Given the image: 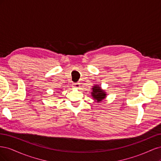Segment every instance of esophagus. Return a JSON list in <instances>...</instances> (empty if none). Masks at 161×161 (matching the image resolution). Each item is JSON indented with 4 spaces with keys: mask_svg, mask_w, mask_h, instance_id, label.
Returning a JSON list of instances; mask_svg holds the SVG:
<instances>
[{
    "mask_svg": "<svg viewBox=\"0 0 161 161\" xmlns=\"http://www.w3.org/2000/svg\"><path fill=\"white\" fill-rule=\"evenodd\" d=\"M72 86L74 87V88L79 89V87H80V83H79V82H76V83H73Z\"/></svg>",
    "mask_w": 161,
    "mask_h": 161,
    "instance_id": "34e87169",
    "label": "esophagus"
}]
</instances>
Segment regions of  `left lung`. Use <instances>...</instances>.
Wrapping results in <instances>:
<instances>
[{"instance_id":"8db88e82","label":"left lung","mask_w":161,"mask_h":161,"mask_svg":"<svg viewBox=\"0 0 161 161\" xmlns=\"http://www.w3.org/2000/svg\"><path fill=\"white\" fill-rule=\"evenodd\" d=\"M92 90V91L91 92V95L92 98L95 100V101L99 103V102L102 101V100H103L105 98L107 95L106 92L103 90H102L99 85L93 86Z\"/></svg>"}]
</instances>
